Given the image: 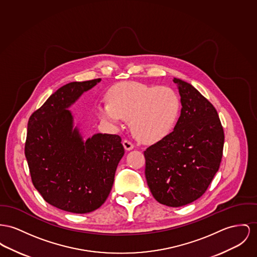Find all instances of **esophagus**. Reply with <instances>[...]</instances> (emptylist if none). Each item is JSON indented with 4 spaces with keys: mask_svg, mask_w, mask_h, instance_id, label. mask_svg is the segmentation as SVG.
I'll list each match as a JSON object with an SVG mask.
<instances>
[{
    "mask_svg": "<svg viewBox=\"0 0 257 257\" xmlns=\"http://www.w3.org/2000/svg\"><path fill=\"white\" fill-rule=\"evenodd\" d=\"M122 145H123V147H124V149L126 151H131V150H133L135 148V145L130 140H126V139H124L122 141Z\"/></svg>",
    "mask_w": 257,
    "mask_h": 257,
    "instance_id": "34e87169",
    "label": "esophagus"
}]
</instances>
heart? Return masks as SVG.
Masks as SVG:
<instances>
[{
    "label": "heart",
    "instance_id": "b5f03b06",
    "mask_svg": "<svg viewBox=\"0 0 257 257\" xmlns=\"http://www.w3.org/2000/svg\"><path fill=\"white\" fill-rule=\"evenodd\" d=\"M180 108V97L171 87L128 82L113 86L108 92V102L99 103L96 113L112 126L128 120L137 139L154 143L172 131Z\"/></svg>",
    "mask_w": 257,
    "mask_h": 257
}]
</instances>
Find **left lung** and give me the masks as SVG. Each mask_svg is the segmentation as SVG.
Instances as JSON below:
<instances>
[{
    "instance_id": "left-lung-1",
    "label": "left lung",
    "mask_w": 257,
    "mask_h": 257,
    "mask_svg": "<svg viewBox=\"0 0 257 257\" xmlns=\"http://www.w3.org/2000/svg\"><path fill=\"white\" fill-rule=\"evenodd\" d=\"M181 101L174 130L144 151L145 176L155 199L178 207L204 195L218 171L224 132L213 105L194 86L173 79Z\"/></svg>"
}]
</instances>
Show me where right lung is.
Listing matches in <instances>:
<instances>
[{
    "label": "right lung",
    "mask_w": 257,
    "mask_h": 257,
    "mask_svg": "<svg viewBox=\"0 0 257 257\" xmlns=\"http://www.w3.org/2000/svg\"><path fill=\"white\" fill-rule=\"evenodd\" d=\"M101 79L58 88L28 120L25 157L35 188L59 209L87 213L100 207L124 154L116 135L96 134L86 141L68 110Z\"/></svg>",
    "instance_id": "1"
}]
</instances>
